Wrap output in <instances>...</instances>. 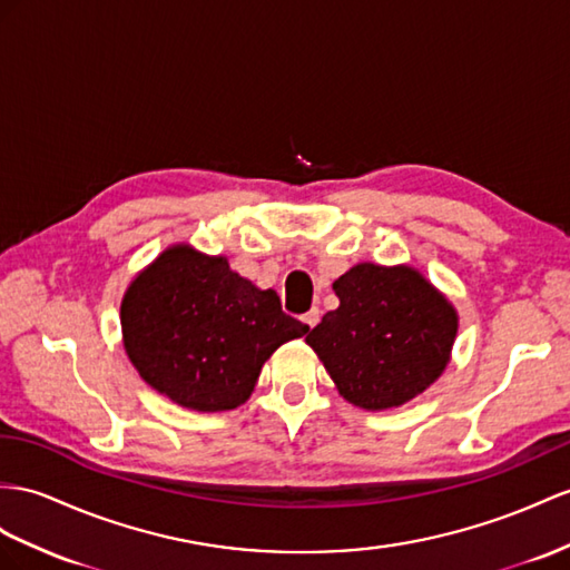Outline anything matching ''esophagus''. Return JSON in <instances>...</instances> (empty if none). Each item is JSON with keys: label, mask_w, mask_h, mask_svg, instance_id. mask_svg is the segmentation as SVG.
<instances>
[{"label": "esophagus", "mask_w": 570, "mask_h": 570, "mask_svg": "<svg viewBox=\"0 0 570 570\" xmlns=\"http://www.w3.org/2000/svg\"><path fill=\"white\" fill-rule=\"evenodd\" d=\"M303 323L313 330V327L320 323V311H317V308H311L308 313L303 315Z\"/></svg>", "instance_id": "obj_1"}]
</instances>
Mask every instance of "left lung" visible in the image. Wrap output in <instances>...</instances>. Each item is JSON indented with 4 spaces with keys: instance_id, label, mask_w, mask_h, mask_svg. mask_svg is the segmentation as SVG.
I'll return each instance as SVG.
<instances>
[{
    "instance_id": "left-lung-1",
    "label": "left lung",
    "mask_w": 570,
    "mask_h": 570,
    "mask_svg": "<svg viewBox=\"0 0 570 570\" xmlns=\"http://www.w3.org/2000/svg\"><path fill=\"white\" fill-rule=\"evenodd\" d=\"M340 308L305 334L340 395L361 410L400 406L443 373L452 305L412 267L356 265L334 282Z\"/></svg>"
}]
</instances>
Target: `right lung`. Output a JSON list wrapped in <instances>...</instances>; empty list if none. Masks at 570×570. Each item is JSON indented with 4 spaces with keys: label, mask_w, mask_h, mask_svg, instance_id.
Returning <instances> with one entry per match:
<instances>
[{
    "label": "right lung",
    "mask_w": 570,
    "mask_h": 570,
    "mask_svg": "<svg viewBox=\"0 0 570 570\" xmlns=\"http://www.w3.org/2000/svg\"><path fill=\"white\" fill-rule=\"evenodd\" d=\"M308 325L282 311L224 257L178 245L144 269L122 301L129 361L160 395L195 412L236 410L262 363Z\"/></svg>",
    "instance_id": "add662e5"
}]
</instances>
